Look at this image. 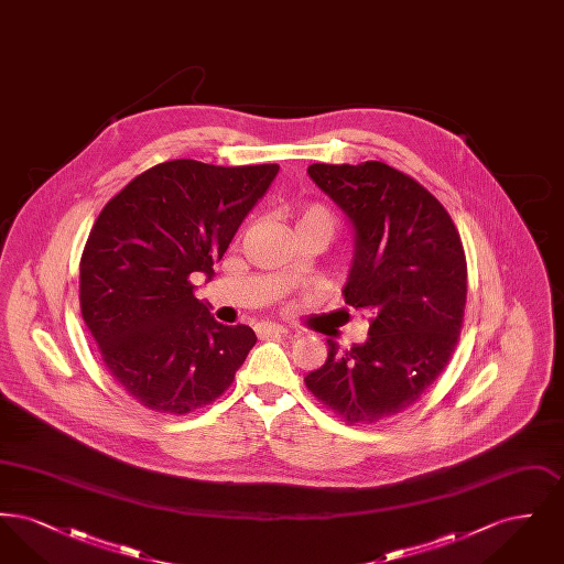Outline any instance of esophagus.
Returning a JSON list of instances; mask_svg holds the SVG:
<instances>
[{"label": "esophagus", "instance_id": "34e87169", "mask_svg": "<svg viewBox=\"0 0 564 564\" xmlns=\"http://www.w3.org/2000/svg\"><path fill=\"white\" fill-rule=\"evenodd\" d=\"M258 336L260 338H272V336H281V334H288V329L283 325H274V323H262L256 327Z\"/></svg>", "mask_w": 564, "mask_h": 564}]
</instances>
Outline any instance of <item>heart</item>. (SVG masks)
<instances>
[{
	"label": "heart",
	"mask_w": 564,
	"mask_h": 564,
	"mask_svg": "<svg viewBox=\"0 0 564 564\" xmlns=\"http://www.w3.org/2000/svg\"><path fill=\"white\" fill-rule=\"evenodd\" d=\"M294 232H317L327 242L336 232V217L323 205H306L294 215Z\"/></svg>",
	"instance_id": "heart-1"
}]
</instances>
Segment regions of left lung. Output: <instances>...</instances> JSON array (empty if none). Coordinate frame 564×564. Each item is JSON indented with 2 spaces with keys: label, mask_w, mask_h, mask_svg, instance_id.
Masks as SVG:
<instances>
[{
  "label": "left lung",
  "mask_w": 564,
  "mask_h": 564,
  "mask_svg": "<svg viewBox=\"0 0 564 564\" xmlns=\"http://www.w3.org/2000/svg\"><path fill=\"white\" fill-rule=\"evenodd\" d=\"M347 215L355 235L345 302L370 323L361 345L327 340V359L304 376L308 391L347 423H376L416 402L456 347L467 264L440 200L384 162L306 171Z\"/></svg>",
  "instance_id": "1"
}]
</instances>
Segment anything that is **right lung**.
Wrapping results in <instances>:
<instances>
[{"label":"right lung","instance_id":"1","mask_svg":"<svg viewBox=\"0 0 564 564\" xmlns=\"http://www.w3.org/2000/svg\"><path fill=\"white\" fill-rule=\"evenodd\" d=\"M279 164L161 162L97 217L80 262L82 317L116 382L156 412L215 402L256 345L249 325H221L194 295L214 279L242 219Z\"/></svg>","mask_w":564,"mask_h":564}]
</instances>
